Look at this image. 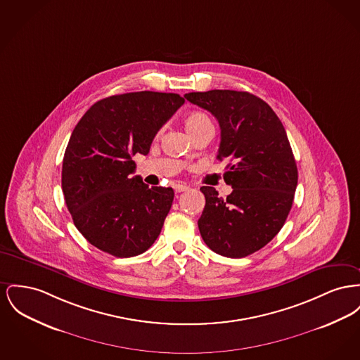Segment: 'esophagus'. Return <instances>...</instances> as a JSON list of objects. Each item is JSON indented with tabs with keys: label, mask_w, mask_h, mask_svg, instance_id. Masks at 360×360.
<instances>
[{
	"label": "esophagus",
	"mask_w": 360,
	"mask_h": 360,
	"mask_svg": "<svg viewBox=\"0 0 360 360\" xmlns=\"http://www.w3.org/2000/svg\"><path fill=\"white\" fill-rule=\"evenodd\" d=\"M174 191L175 193H182V191H189V188L186 185H175Z\"/></svg>",
	"instance_id": "esophagus-1"
}]
</instances>
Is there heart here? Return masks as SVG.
I'll return each mask as SVG.
<instances>
[{
    "label": "heart",
    "instance_id": "b5f03b06",
    "mask_svg": "<svg viewBox=\"0 0 360 360\" xmlns=\"http://www.w3.org/2000/svg\"><path fill=\"white\" fill-rule=\"evenodd\" d=\"M210 125H212L210 117L204 112H200V111H193L191 114H188L186 118H185V127H186V130L191 136L193 133H195L197 130H200L202 127H210Z\"/></svg>",
    "mask_w": 360,
    "mask_h": 360
}]
</instances>
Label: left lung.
Masks as SVG:
<instances>
[{
	"instance_id": "8db88e82",
	"label": "left lung",
	"mask_w": 360,
	"mask_h": 360,
	"mask_svg": "<svg viewBox=\"0 0 360 360\" xmlns=\"http://www.w3.org/2000/svg\"><path fill=\"white\" fill-rule=\"evenodd\" d=\"M220 125L217 159L227 160L226 198L211 186L200 191L205 208L200 233L214 253L242 258L269 243L291 211L297 169L285 129L275 111L253 94L231 89L191 92Z\"/></svg>"
}]
</instances>
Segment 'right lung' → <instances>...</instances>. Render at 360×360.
Returning <instances> with one entry per match:
<instances>
[{
    "label": "right lung",
    "instance_id": "obj_1",
    "mask_svg": "<svg viewBox=\"0 0 360 360\" xmlns=\"http://www.w3.org/2000/svg\"><path fill=\"white\" fill-rule=\"evenodd\" d=\"M185 103L178 94L129 92L108 96L73 129L63 162L65 204L85 239L105 253H144L162 231L171 188H149L133 156L147 155L159 129Z\"/></svg>",
    "mask_w": 360,
    "mask_h": 360
}]
</instances>
